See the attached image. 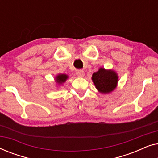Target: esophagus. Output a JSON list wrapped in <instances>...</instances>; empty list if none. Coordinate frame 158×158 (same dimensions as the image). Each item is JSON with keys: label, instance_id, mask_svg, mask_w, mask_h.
<instances>
[{"label": "esophagus", "instance_id": "34e87169", "mask_svg": "<svg viewBox=\"0 0 158 158\" xmlns=\"http://www.w3.org/2000/svg\"><path fill=\"white\" fill-rule=\"evenodd\" d=\"M76 75L78 77H83L85 75V73L83 70H77L76 71Z\"/></svg>", "mask_w": 158, "mask_h": 158}]
</instances>
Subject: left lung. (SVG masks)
<instances>
[{
	"label": "left lung",
	"instance_id": "obj_1",
	"mask_svg": "<svg viewBox=\"0 0 158 158\" xmlns=\"http://www.w3.org/2000/svg\"><path fill=\"white\" fill-rule=\"evenodd\" d=\"M92 80L97 89L103 94H107L116 88L118 76L115 72L100 68L93 74Z\"/></svg>",
	"mask_w": 158,
	"mask_h": 158
}]
</instances>
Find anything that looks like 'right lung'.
I'll return each mask as SVG.
<instances>
[{
  "label": "right lung",
  "instance_id": "obj_1",
  "mask_svg": "<svg viewBox=\"0 0 158 158\" xmlns=\"http://www.w3.org/2000/svg\"><path fill=\"white\" fill-rule=\"evenodd\" d=\"M67 78H68V75L65 74H61L56 77V81L59 84H61L64 83V82H65Z\"/></svg>",
  "mask_w": 158,
  "mask_h": 158
}]
</instances>
